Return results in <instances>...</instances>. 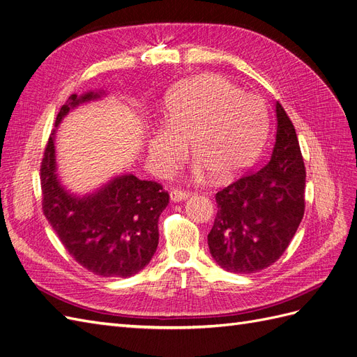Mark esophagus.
<instances>
[{"instance_id": "34e87169", "label": "esophagus", "mask_w": 357, "mask_h": 357, "mask_svg": "<svg viewBox=\"0 0 357 357\" xmlns=\"http://www.w3.org/2000/svg\"><path fill=\"white\" fill-rule=\"evenodd\" d=\"M169 197L174 202H178V201L186 199L189 197V192L185 190V189H181V188H174V189H171Z\"/></svg>"}]
</instances>
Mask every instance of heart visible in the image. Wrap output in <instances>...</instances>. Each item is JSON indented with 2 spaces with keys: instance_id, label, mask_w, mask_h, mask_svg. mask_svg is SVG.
Returning <instances> with one entry per match:
<instances>
[{
  "instance_id": "1",
  "label": "heart",
  "mask_w": 357,
  "mask_h": 357,
  "mask_svg": "<svg viewBox=\"0 0 357 357\" xmlns=\"http://www.w3.org/2000/svg\"><path fill=\"white\" fill-rule=\"evenodd\" d=\"M268 123L261 96L243 92L215 74L181 82L165 104V128L149 139L153 164L167 171L185 155V143L214 178L241 171L261 149Z\"/></svg>"
}]
</instances>
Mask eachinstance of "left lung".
Returning a JSON list of instances; mask_svg holds the SVG:
<instances>
[{
  "label": "left lung",
  "mask_w": 357,
  "mask_h": 357,
  "mask_svg": "<svg viewBox=\"0 0 357 357\" xmlns=\"http://www.w3.org/2000/svg\"><path fill=\"white\" fill-rule=\"evenodd\" d=\"M277 134L266 164L215 193L208 234L213 259L225 271L252 274L277 262L305 211V165L295 126L277 101Z\"/></svg>",
  "instance_id": "1"
}]
</instances>
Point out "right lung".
I'll list each match as a JSON object with an SVG mask.
<instances>
[{"label": "right lung", "instance_id": "1", "mask_svg": "<svg viewBox=\"0 0 357 357\" xmlns=\"http://www.w3.org/2000/svg\"><path fill=\"white\" fill-rule=\"evenodd\" d=\"M89 92L73 93L61 107L55 126L70 109L98 98ZM55 129L49 135L40 167L43 213L67 252L88 271L101 277H131L153 257L160 213L168 192L153 180L117 177L100 192L75 198L63 190L55 174Z\"/></svg>", "mask_w": 357, "mask_h": 357}]
</instances>
